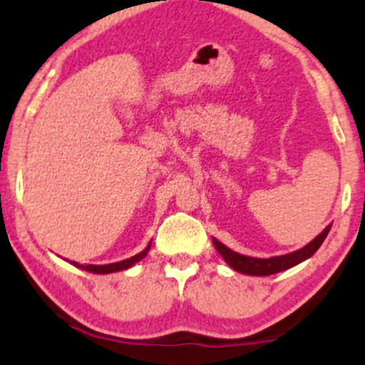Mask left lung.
I'll return each mask as SVG.
<instances>
[{"instance_id":"left-lung-1","label":"left lung","mask_w":365,"mask_h":365,"mask_svg":"<svg viewBox=\"0 0 365 365\" xmlns=\"http://www.w3.org/2000/svg\"><path fill=\"white\" fill-rule=\"evenodd\" d=\"M331 230V225L326 226L324 230L314 238L312 242H309L307 245L302 247V249L295 250L292 254H284V255H276V257H269V259H257V257H249V255H242L235 252V250L228 249V247L221 244L220 240L212 238V244H215L216 250L221 254V257L225 259V262L228 264L232 269L238 271V273L244 274H250V276H269L274 273H279V271H287L290 267L297 266L305 259H309L311 255L316 254V250L319 249L324 238L328 237Z\"/></svg>"}]
</instances>
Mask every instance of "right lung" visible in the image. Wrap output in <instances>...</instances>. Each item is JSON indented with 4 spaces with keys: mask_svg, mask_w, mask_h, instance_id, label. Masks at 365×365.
Returning a JSON list of instances; mask_svg holds the SVG:
<instances>
[{
    "mask_svg": "<svg viewBox=\"0 0 365 365\" xmlns=\"http://www.w3.org/2000/svg\"><path fill=\"white\" fill-rule=\"evenodd\" d=\"M150 249V244L145 247L142 252H139L137 255H133V257L130 259H125V261H120V262H113V264H104V266H94V264H86V266H81L78 262H72L73 266L77 267H82V269L89 271V273H96V274H108V273H116V271H123V269H128V267H132L133 264L139 262L140 259H144L145 255H148Z\"/></svg>",
    "mask_w": 365,
    "mask_h": 365,
    "instance_id": "obj_1",
    "label": "right lung"
}]
</instances>
